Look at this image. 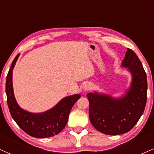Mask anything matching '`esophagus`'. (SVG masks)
I'll use <instances>...</instances> for the list:
<instances>
[{"instance_id": "34e87169", "label": "esophagus", "mask_w": 154, "mask_h": 154, "mask_svg": "<svg viewBox=\"0 0 154 154\" xmlns=\"http://www.w3.org/2000/svg\"><path fill=\"white\" fill-rule=\"evenodd\" d=\"M90 89H91V85H85L84 86V90L85 91H89Z\"/></svg>"}]
</instances>
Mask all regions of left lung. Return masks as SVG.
<instances>
[{
  "label": "left lung",
  "mask_w": 154,
  "mask_h": 154,
  "mask_svg": "<svg viewBox=\"0 0 154 154\" xmlns=\"http://www.w3.org/2000/svg\"><path fill=\"white\" fill-rule=\"evenodd\" d=\"M128 67L132 82L123 98L114 99L109 95L88 93L89 116L93 127L106 135L126 133L137 124L147 100V77L135 53L128 48L122 63Z\"/></svg>",
  "instance_id": "1"
}]
</instances>
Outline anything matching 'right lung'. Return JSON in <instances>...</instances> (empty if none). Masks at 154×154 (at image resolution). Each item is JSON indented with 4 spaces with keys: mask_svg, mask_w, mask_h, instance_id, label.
Masks as SVG:
<instances>
[{
    "mask_svg": "<svg viewBox=\"0 0 154 154\" xmlns=\"http://www.w3.org/2000/svg\"><path fill=\"white\" fill-rule=\"evenodd\" d=\"M19 55L12 61L6 77V93L11 115L19 128L32 137L45 138L57 135L66 126L72 108L80 95L66 97L56 106L42 114H32L22 110L16 101L12 86V70Z\"/></svg>",
    "mask_w": 154,
    "mask_h": 154,
    "instance_id": "add662e5",
    "label": "right lung"
}]
</instances>
